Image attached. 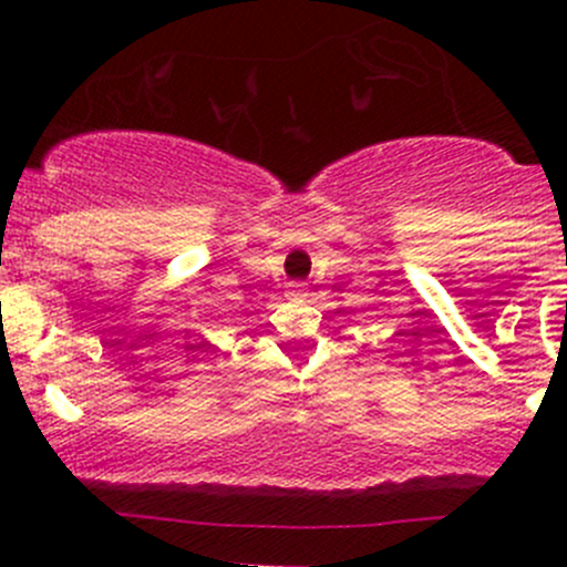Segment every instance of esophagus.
Returning a JSON list of instances; mask_svg holds the SVG:
<instances>
[{
    "mask_svg": "<svg viewBox=\"0 0 567 567\" xmlns=\"http://www.w3.org/2000/svg\"><path fill=\"white\" fill-rule=\"evenodd\" d=\"M307 285H301V282H290L288 285V299H293V301H301V299H307Z\"/></svg>",
    "mask_w": 567,
    "mask_h": 567,
    "instance_id": "esophagus-1",
    "label": "esophagus"
}]
</instances>
